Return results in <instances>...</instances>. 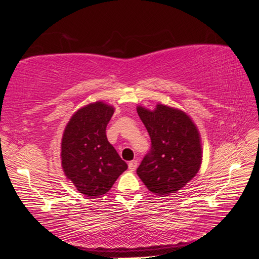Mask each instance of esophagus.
<instances>
[{"label": "esophagus", "instance_id": "obj_1", "mask_svg": "<svg viewBox=\"0 0 259 259\" xmlns=\"http://www.w3.org/2000/svg\"><path fill=\"white\" fill-rule=\"evenodd\" d=\"M137 166H138V162H137L136 160L131 161V162L128 163V169H130L131 171H134V170L137 168Z\"/></svg>", "mask_w": 259, "mask_h": 259}]
</instances>
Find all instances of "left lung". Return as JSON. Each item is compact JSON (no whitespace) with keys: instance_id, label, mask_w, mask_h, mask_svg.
I'll use <instances>...</instances> for the list:
<instances>
[{"instance_id":"8db88e82","label":"left lung","mask_w":259,"mask_h":259,"mask_svg":"<svg viewBox=\"0 0 259 259\" xmlns=\"http://www.w3.org/2000/svg\"><path fill=\"white\" fill-rule=\"evenodd\" d=\"M151 139V150L137 168L149 191L162 197L176 193L198 174L202 163L197 125L183 110L158 104L154 110L137 106Z\"/></svg>"}]
</instances>
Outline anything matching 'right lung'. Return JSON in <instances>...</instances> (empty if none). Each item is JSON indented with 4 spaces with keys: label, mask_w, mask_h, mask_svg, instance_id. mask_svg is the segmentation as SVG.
Returning <instances> with one entry per match:
<instances>
[{
    "label": "right lung",
    "mask_w": 259,
    "mask_h": 259,
    "mask_svg": "<svg viewBox=\"0 0 259 259\" xmlns=\"http://www.w3.org/2000/svg\"><path fill=\"white\" fill-rule=\"evenodd\" d=\"M113 113V106L104 101L86 105L70 117L62 134V170L77 191L91 198L107 193L127 168L107 139Z\"/></svg>",
    "instance_id": "1"
}]
</instances>
